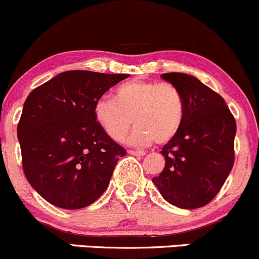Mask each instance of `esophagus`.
Returning <instances> with one entry per match:
<instances>
[{
	"label": "esophagus",
	"mask_w": 259,
	"mask_h": 259,
	"mask_svg": "<svg viewBox=\"0 0 259 259\" xmlns=\"http://www.w3.org/2000/svg\"><path fill=\"white\" fill-rule=\"evenodd\" d=\"M128 153L131 155H135V157H143V155H146V153L142 151H128Z\"/></svg>",
	"instance_id": "obj_1"
}]
</instances>
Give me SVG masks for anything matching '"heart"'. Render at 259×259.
Instances as JSON below:
<instances>
[{
  "label": "heart",
  "instance_id": "heart-1",
  "mask_svg": "<svg viewBox=\"0 0 259 259\" xmlns=\"http://www.w3.org/2000/svg\"><path fill=\"white\" fill-rule=\"evenodd\" d=\"M94 118L113 141H122L136 124L127 142L133 146L168 143L185 118V100L171 84L132 80L119 85L113 99L101 97L94 106Z\"/></svg>",
  "mask_w": 259,
  "mask_h": 259
}]
</instances>
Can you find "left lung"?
<instances>
[{
    "instance_id": "left-lung-1",
    "label": "left lung",
    "mask_w": 259,
    "mask_h": 259,
    "mask_svg": "<svg viewBox=\"0 0 259 259\" xmlns=\"http://www.w3.org/2000/svg\"><path fill=\"white\" fill-rule=\"evenodd\" d=\"M160 77L182 91L185 118L178 135L163 147L165 166L152 182L174 206H205L233 166L236 121L225 100L195 76L166 73Z\"/></svg>"
}]
</instances>
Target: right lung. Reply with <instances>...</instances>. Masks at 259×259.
<instances>
[{"label": "right lung", "instance_id": "obj_1", "mask_svg": "<svg viewBox=\"0 0 259 259\" xmlns=\"http://www.w3.org/2000/svg\"><path fill=\"white\" fill-rule=\"evenodd\" d=\"M127 74L70 70L35 88L17 127L27 180L54 206H89L106 190L126 151L100 128L95 102Z\"/></svg>", "mask_w": 259, "mask_h": 259}]
</instances>
